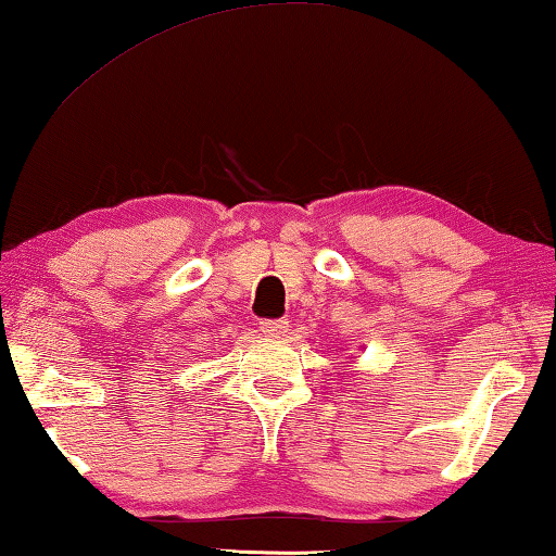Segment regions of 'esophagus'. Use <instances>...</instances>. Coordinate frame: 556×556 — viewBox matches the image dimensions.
I'll use <instances>...</instances> for the list:
<instances>
[{"mask_svg": "<svg viewBox=\"0 0 556 556\" xmlns=\"http://www.w3.org/2000/svg\"><path fill=\"white\" fill-rule=\"evenodd\" d=\"M260 328L269 338H281L289 331V321L287 318H265V321H260Z\"/></svg>", "mask_w": 556, "mask_h": 556, "instance_id": "1", "label": "esophagus"}]
</instances>
